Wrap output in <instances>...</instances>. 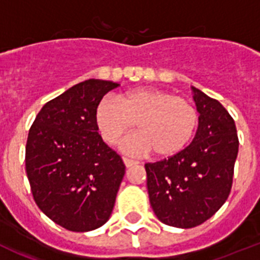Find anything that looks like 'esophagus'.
Masks as SVG:
<instances>
[{"label":"esophagus","instance_id":"1","mask_svg":"<svg viewBox=\"0 0 260 260\" xmlns=\"http://www.w3.org/2000/svg\"><path fill=\"white\" fill-rule=\"evenodd\" d=\"M123 162H124L125 167H132V166L137 165V162H136V160H133V159H131V158H127V156H123Z\"/></svg>","mask_w":260,"mask_h":260}]
</instances>
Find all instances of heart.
<instances>
[{
  "mask_svg": "<svg viewBox=\"0 0 260 260\" xmlns=\"http://www.w3.org/2000/svg\"><path fill=\"white\" fill-rule=\"evenodd\" d=\"M198 120L197 107L189 100L154 88L127 90L118 100L104 98L95 110V123L107 144H118L136 124L139 135L125 142V150L139 154L153 150L160 158L184 150Z\"/></svg>",
  "mask_w": 260,
  "mask_h": 260,
  "instance_id": "obj_1",
  "label": "heart"
}]
</instances>
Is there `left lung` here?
I'll return each mask as SVG.
<instances>
[{
    "label": "left lung",
    "mask_w": 260,
    "mask_h": 260,
    "mask_svg": "<svg viewBox=\"0 0 260 260\" xmlns=\"http://www.w3.org/2000/svg\"><path fill=\"white\" fill-rule=\"evenodd\" d=\"M200 113L193 141L179 154L146 163L150 205L162 223L193 228L205 223L228 198L238 137L235 120L214 98L191 86Z\"/></svg>",
    "instance_id": "obj_1"
}]
</instances>
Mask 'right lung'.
<instances>
[{"label":"right lung","mask_w":260,"mask_h":260,"mask_svg":"<svg viewBox=\"0 0 260 260\" xmlns=\"http://www.w3.org/2000/svg\"><path fill=\"white\" fill-rule=\"evenodd\" d=\"M113 81L89 79L40 110L28 133L25 171L39 209L58 225L88 232L109 220L125 172L98 135L95 110Z\"/></svg>","instance_id":"add662e5"}]
</instances>
